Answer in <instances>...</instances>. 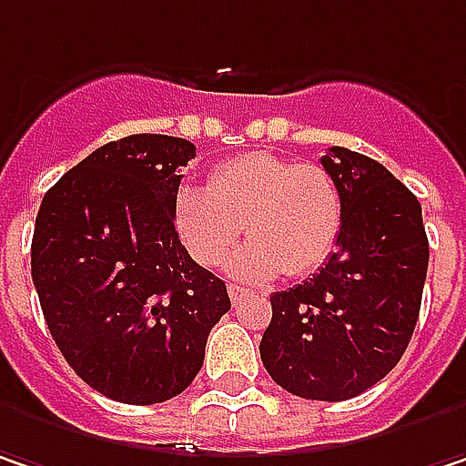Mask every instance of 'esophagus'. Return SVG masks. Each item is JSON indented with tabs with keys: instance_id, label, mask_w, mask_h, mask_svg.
<instances>
[{
	"instance_id": "1",
	"label": "esophagus",
	"mask_w": 466,
	"mask_h": 466,
	"mask_svg": "<svg viewBox=\"0 0 466 466\" xmlns=\"http://www.w3.org/2000/svg\"><path fill=\"white\" fill-rule=\"evenodd\" d=\"M245 296H248V290H245V288H239V285H229V299H232V304L242 301Z\"/></svg>"
}]
</instances>
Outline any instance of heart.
I'll return each instance as SVG.
<instances>
[{
	"instance_id": "b5f03b06",
	"label": "heart",
	"mask_w": 466,
	"mask_h": 466,
	"mask_svg": "<svg viewBox=\"0 0 466 466\" xmlns=\"http://www.w3.org/2000/svg\"><path fill=\"white\" fill-rule=\"evenodd\" d=\"M173 224L191 258L205 267L218 264L245 232L250 239L227 261L234 277H299L336 250L344 197L322 165L250 151L218 165L208 189L181 187Z\"/></svg>"
}]
</instances>
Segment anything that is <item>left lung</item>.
<instances>
[{
    "mask_svg": "<svg viewBox=\"0 0 466 466\" xmlns=\"http://www.w3.org/2000/svg\"><path fill=\"white\" fill-rule=\"evenodd\" d=\"M322 167L344 197L336 253L272 296L261 339L269 376L307 400H350L381 381L413 336L430 264L421 205L376 159L330 147Z\"/></svg>",
    "mask_w": 466,
    "mask_h": 466,
    "instance_id": "obj_1",
    "label": "left lung"
}]
</instances>
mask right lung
Listing matches in <instances>:
<instances>
[{"label": "right lung", "mask_w": 466, "mask_h": 466, "mask_svg": "<svg viewBox=\"0 0 466 466\" xmlns=\"http://www.w3.org/2000/svg\"><path fill=\"white\" fill-rule=\"evenodd\" d=\"M194 157L187 138L127 136L85 157L39 205L31 277L42 315L76 376L111 400L181 395L232 309L224 279L191 258L173 224Z\"/></svg>", "instance_id": "1"}]
</instances>
